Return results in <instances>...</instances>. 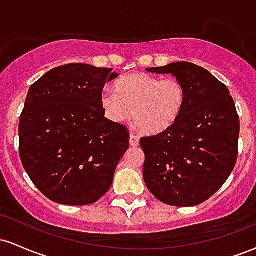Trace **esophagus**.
Here are the masks:
<instances>
[{"label":"esophagus","mask_w":256,"mask_h":256,"mask_svg":"<svg viewBox=\"0 0 256 256\" xmlns=\"http://www.w3.org/2000/svg\"><path fill=\"white\" fill-rule=\"evenodd\" d=\"M140 144V138L134 134H130V146H138Z\"/></svg>","instance_id":"34e87169"}]
</instances>
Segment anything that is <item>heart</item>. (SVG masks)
I'll return each mask as SVG.
<instances>
[{
  "label": "heart",
  "mask_w": 256,
  "mask_h": 256,
  "mask_svg": "<svg viewBox=\"0 0 256 256\" xmlns=\"http://www.w3.org/2000/svg\"><path fill=\"white\" fill-rule=\"evenodd\" d=\"M114 89H104L100 95L106 118L125 124L134 114L138 128L146 134L170 130L183 113L186 101V90L177 78L132 73L118 79Z\"/></svg>",
  "instance_id": "b5f03b06"
}]
</instances>
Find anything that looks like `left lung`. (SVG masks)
<instances>
[{
    "mask_svg": "<svg viewBox=\"0 0 256 256\" xmlns=\"http://www.w3.org/2000/svg\"><path fill=\"white\" fill-rule=\"evenodd\" d=\"M146 71L179 79L186 101L170 130L140 138L144 183L164 204L198 206L218 192L236 165L240 118L234 98L212 73L192 62Z\"/></svg>",
    "mask_w": 256,
    "mask_h": 256,
    "instance_id": "1",
    "label": "left lung"
}]
</instances>
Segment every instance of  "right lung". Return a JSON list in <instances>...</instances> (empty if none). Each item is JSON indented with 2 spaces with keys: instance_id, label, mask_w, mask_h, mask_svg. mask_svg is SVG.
Instances as JSON below:
<instances>
[{
  "instance_id": "obj_1",
  "label": "right lung",
  "mask_w": 256,
  "mask_h": 256,
  "mask_svg": "<svg viewBox=\"0 0 256 256\" xmlns=\"http://www.w3.org/2000/svg\"><path fill=\"white\" fill-rule=\"evenodd\" d=\"M118 77L112 68L70 64L31 85L19 122L20 158L52 201L91 204L110 189L130 137L106 118L100 95Z\"/></svg>"
}]
</instances>
